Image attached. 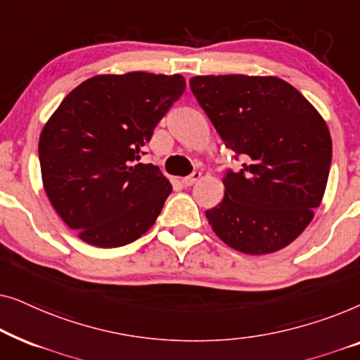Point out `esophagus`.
<instances>
[{
	"label": "esophagus",
	"mask_w": 360,
	"mask_h": 360,
	"mask_svg": "<svg viewBox=\"0 0 360 360\" xmlns=\"http://www.w3.org/2000/svg\"><path fill=\"white\" fill-rule=\"evenodd\" d=\"M201 176V172H193V174L185 176V179H181V184H184L185 186H191L193 184H196L198 181V179Z\"/></svg>",
	"instance_id": "1"
}]
</instances>
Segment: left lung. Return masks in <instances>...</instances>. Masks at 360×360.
Masks as SVG:
<instances>
[{
    "mask_svg": "<svg viewBox=\"0 0 360 360\" xmlns=\"http://www.w3.org/2000/svg\"><path fill=\"white\" fill-rule=\"evenodd\" d=\"M193 95L226 147L244 159L223 176L224 198L206 211L216 236L239 252L293 243L321 205L333 141L311 103L278 77L198 75Z\"/></svg>",
    "mask_w": 360,
    "mask_h": 360,
    "instance_id": "left-lung-1",
    "label": "left lung"
}]
</instances>
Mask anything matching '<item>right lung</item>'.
Instances as JSON below:
<instances>
[{
	"label": "right lung",
	"mask_w": 360,
	"mask_h": 360,
	"mask_svg": "<svg viewBox=\"0 0 360 360\" xmlns=\"http://www.w3.org/2000/svg\"><path fill=\"white\" fill-rule=\"evenodd\" d=\"M184 91L181 75H96L49 117L39 137L44 190L86 244L120 248L154 226L172 185L159 167L137 160Z\"/></svg>",
	"instance_id": "obj_1"
}]
</instances>
